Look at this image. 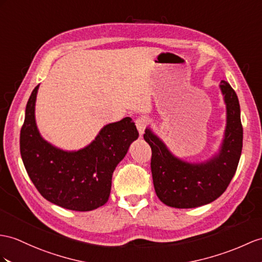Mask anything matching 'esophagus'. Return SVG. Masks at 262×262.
Instances as JSON below:
<instances>
[{"mask_svg": "<svg viewBox=\"0 0 262 262\" xmlns=\"http://www.w3.org/2000/svg\"><path fill=\"white\" fill-rule=\"evenodd\" d=\"M136 125H137V129H138V131L140 133V136H142L143 133H144V130H145L146 125H148V120H146L143 117L142 118H139L136 121Z\"/></svg>", "mask_w": 262, "mask_h": 262, "instance_id": "34e87169", "label": "esophagus"}]
</instances>
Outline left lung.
Instances as JSON below:
<instances>
[{
  "mask_svg": "<svg viewBox=\"0 0 262 262\" xmlns=\"http://www.w3.org/2000/svg\"><path fill=\"white\" fill-rule=\"evenodd\" d=\"M220 90L227 109V123L218 152L196 163L176 157L151 127L143 138L152 150L151 172L155 190L164 205L178 209L208 205L225 192L237 170L242 150L240 104L237 94L227 81Z\"/></svg>",
  "mask_w": 262,
  "mask_h": 262,
  "instance_id": "obj_1",
  "label": "left lung"
}]
</instances>
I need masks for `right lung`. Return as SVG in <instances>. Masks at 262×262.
Wrapping results in <instances>:
<instances>
[{
	"instance_id": "add662e5",
	"label": "right lung",
	"mask_w": 262,
	"mask_h": 262,
	"mask_svg": "<svg viewBox=\"0 0 262 262\" xmlns=\"http://www.w3.org/2000/svg\"><path fill=\"white\" fill-rule=\"evenodd\" d=\"M39 85L31 93L20 135V151L30 179L43 198L74 211H91L107 202L113 171L139 137L126 117L104 125L93 141L76 151L49 143L37 129L35 102Z\"/></svg>"
}]
</instances>
